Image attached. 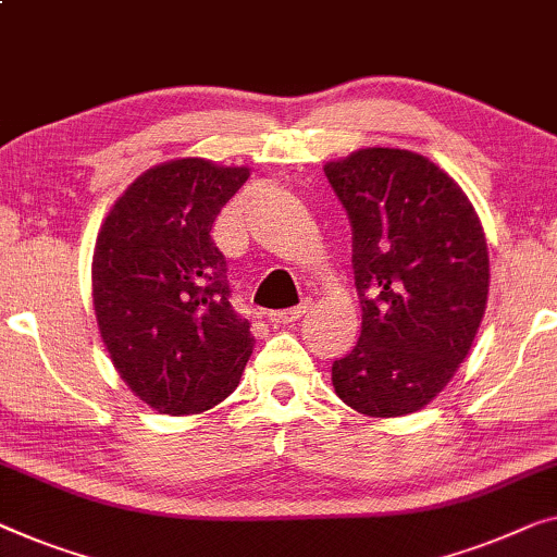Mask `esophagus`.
I'll list each match as a JSON object with an SVG mask.
<instances>
[{
  "label": "esophagus",
  "mask_w": 557,
  "mask_h": 557,
  "mask_svg": "<svg viewBox=\"0 0 557 557\" xmlns=\"http://www.w3.org/2000/svg\"><path fill=\"white\" fill-rule=\"evenodd\" d=\"M309 309V304H298L294 309H284V311H273L271 313V321L273 324H292V321H298Z\"/></svg>",
  "instance_id": "obj_1"
}]
</instances>
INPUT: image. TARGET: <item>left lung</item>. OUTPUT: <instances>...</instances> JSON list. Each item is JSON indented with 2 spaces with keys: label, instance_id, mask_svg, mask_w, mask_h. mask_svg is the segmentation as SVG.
<instances>
[{
  "label": "left lung",
  "instance_id": "1",
  "mask_svg": "<svg viewBox=\"0 0 557 557\" xmlns=\"http://www.w3.org/2000/svg\"><path fill=\"white\" fill-rule=\"evenodd\" d=\"M324 173L351 223L361 336L332 367L334 392L367 417H401L437 397L478 334L490 288L482 223L430 158L364 148Z\"/></svg>",
  "mask_w": 557,
  "mask_h": 557
}]
</instances>
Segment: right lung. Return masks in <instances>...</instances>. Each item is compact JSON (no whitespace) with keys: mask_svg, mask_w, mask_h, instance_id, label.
<instances>
[{"mask_svg":"<svg viewBox=\"0 0 557 557\" xmlns=\"http://www.w3.org/2000/svg\"><path fill=\"white\" fill-rule=\"evenodd\" d=\"M248 168L203 158L135 178L102 221L92 253L100 336L123 382L163 414H198L236 389L253 351L231 306L211 231Z\"/></svg>","mask_w":557,"mask_h":557,"instance_id":"right-lung-1","label":"right lung"}]
</instances>
